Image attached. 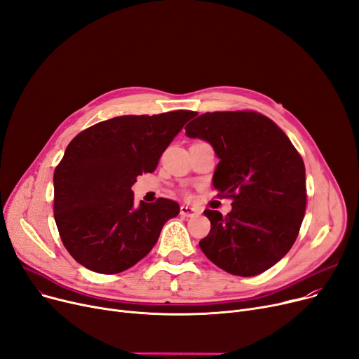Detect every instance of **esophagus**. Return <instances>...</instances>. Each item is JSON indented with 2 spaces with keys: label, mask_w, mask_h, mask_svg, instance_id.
Returning a JSON list of instances; mask_svg holds the SVG:
<instances>
[{
  "label": "esophagus",
  "mask_w": 359,
  "mask_h": 359,
  "mask_svg": "<svg viewBox=\"0 0 359 359\" xmlns=\"http://www.w3.org/2000/svg\"><path fill=\"white\" fill-rule=\"evenodd\" d=\"M180 215L182 217H195V215H199V210L195 208V206H187V205H182L180 206Z\"/></svg>",
  "instance_id": "esophagus-1"
}]
</instances>
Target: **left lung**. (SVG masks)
Segmentation results:
<instances>
[{"label":"left lung","mask_w":359,"mask_h":359,"mask_svg":"<svg viewBox=\"0 0 359 359\" xmlns=\"http://www.w3.org/2000/svg\"><path fill=\"white\" fill-rule=\"evenodd\" d=\"M184 129L212 145L219 158L212 184L233 199L225 217L203 211L211 231L201 250L231 275L268 271L290 252L306 214L303 158L285 132L256 111L203 113Z\"/></svg>","instance_id":"1"}]
</instances>
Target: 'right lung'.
<instances>
[{"instance_id": "obj_1", "label": "right lung", "mask_w": 359, "mask_h": 359, "mask_svg": "<svg viewBox=\"0 0 359 359\" xmlns=\"http://www.w3.org/2000/svg\"><path fill=\"white\" fill-rule=\"evenodd\" d=\"M196 115L119 116L80 132L53 173V215L68 253L97 273H119L145 257L163 225L180 212L158 198L135 205L132 184L154 172L163 151Z\"/></svg>"}]
</instances>
